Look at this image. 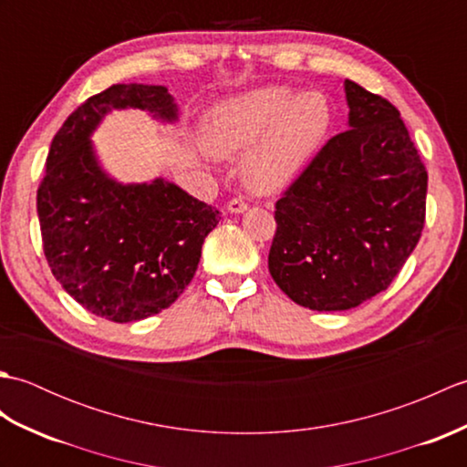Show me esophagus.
<instances>
[{
	"label": "esophagus",
	"mask_w": 467,
	"mask_h": 467,
	"mask_svg": "<svg viewBox=\"0 0 467 467\" xmlns=\"http://www.w3.org/2000/svg\"><path fill=\"white\" fill-rule=\"evenodd\" d=\"M228 211L231 213H244L246 208H249V202L244 201L243 196H234V198H231V201H228Z\"/></svg>",
	"instance_id": "obj_1"
}]
</instances>
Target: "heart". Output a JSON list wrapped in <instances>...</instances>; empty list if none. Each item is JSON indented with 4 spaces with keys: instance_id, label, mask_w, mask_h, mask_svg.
Here are the masks:
<instances>
[{
    "instance_id": "heart-1",
    "label": "heart",
    "mask_w": 467,
    "mask_h": 467,
    "mask_svg": "<svg viewBox=\"0 0 467 467\" xmlns=\"http://www.w3.org/2000/svg\"><path fill=\"white\" fill-rule=\"evenodd\" d=\"M329 128L331 106L323 94L266 86L216 106L206 120V146L218 156L254 146L244 181L254 192H276L319 150Z\"/></svg>"
}]
</instances>
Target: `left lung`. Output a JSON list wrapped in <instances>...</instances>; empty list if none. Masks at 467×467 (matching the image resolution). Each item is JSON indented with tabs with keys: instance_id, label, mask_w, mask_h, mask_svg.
<instances>
[{
	"instance_id": "8db88e82",
	"label": "left lung",
	"mask_w": 467,
	"mask_h": 467,
	"mask_svg": "<svg viewBox=\"0 0 467 467\" xmlns=\"http://www.w3.org/2000/svg\"><path fill=\"white\" fill-rule=\"evenodd\" d=\"M349 128L275 204V283L296 305L345 311L391 285L425 224L428 171L400 110L345 82Z\"/></svg>"
}]
</instances>
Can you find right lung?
<instances>
[{
    "instance_id": "1",
    "label": "right lung",
    "mask_w": 467,
    "mask_h": 467,
    "mask_svg": "<svg viewBox=\"0 0 467 467\" xmlns=\"http://www.w3.org/2000/svg\"><path fill=\"white\" fill-rule=\"evenodd\" d=\"M142 108L174 120L164 86L114 84L67 116L37 186L44 254L84 309L116 323L171 306L192 281L206 234L221 221L176 184L122 186L98 168L88 136L110 108Z\"/></svg>"
}]
</instances>
